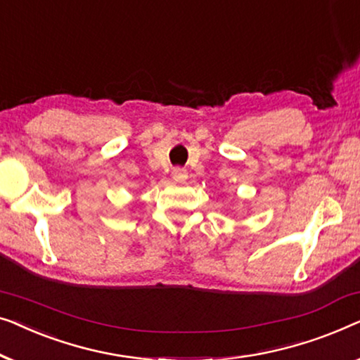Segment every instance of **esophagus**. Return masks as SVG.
Returning <instances> with one entry per match:
<instances>
[{
    "instance_id": "34e87169",
    "label": "esophagus",
    "mask_w": 360,
    "mask_h": 360,
    "mask_svg": "<svg viewBox=\"0 0 360 360\" xmlns=\"http://www.w3.org/2000/svg\"><path fill=\"white\" fill-rule=\"evenodd\" d=\"M171 176H173V179L178 181V182H184L187 179L186 169H182V168H174L173 173H171Z\"/></svg>"
}]
</instances>
